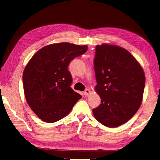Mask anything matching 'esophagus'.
Here are the masks:
<instances>
[{"instance_id":"obj_1","label":"esophagus","mask_w":160,"mask_h":160,"mask_svg":"<svg viewBox=\"0 0 160 160\" xmlns=\"http://www.w3.org/2000/svg\"><path fill=\"white\" fill-rule=\"evenodd\" d=\"M89 94H90V91H89L88 89H86L85 91H84V95L86 97H88V96L89 95Z\"/></svg>"}]
</instances>
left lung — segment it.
I'll return each mask as SVG.
<instances>
[{
  "label": "left lung",
  "mask_w": 160,
  "mask_h": 160,
  "mask_svg": "<svg viewBox=\"0 0 160 160\" xmlns=\"http://www.w3.org/2000/svg\"><path fill=\"white\" fill-rule=\"evenodd\" d=\"M95 91L101 104L93 109L103 126L116 128L127 122L142 101L145 76L140 64L128 50L115 45L95 47Z\"/></svg>",
  "instance_id": "1"
}]
</instances>
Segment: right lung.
<instances>
[{
    "label": "right lung",
    "instance_id": "add662e5",
    "mask_svg": "<svg viewBox=\"0 0 160 160\" xmlns=\"http://www.w3.org/2000/svg\"><path fill=\"white\" fill-rule=\"evenodd\" d=\"M87 50L86 45L52 44L41 48L26 65L23 74L25 99L42 121L53 123L63 118L82 98L71 88L72 79L68 66Z\"/></svg>",
    "mask_w": 160,
    "mask_h": 160
}]
</instances>
